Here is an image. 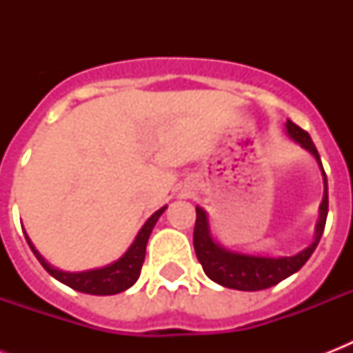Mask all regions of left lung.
Instances as JSON below:
<instances>
[{"instance_id": "left-lung-1", "label": "left lung", "mask_w": 353, "mask_h": 353, "mask_svg": "<svg viewBox=\"0 0 353 353\" xmlns=\"http://www.w3.org/2000/svg\"><path fill=\"white\" fill-rule=\"evenodd\" d=\"M285 132L293 141H296L302 148H306L317 159L319 166L323 170L324 198L321 207H319L315 238L304 251L296 252L293 256H254V254H245V252L229 251L225 247H221L220 243H216L212 234H210L207 212L201 207H196V227H194L196 256H198L199 263L203 265L205 274L223 288L240 291H260L268 290L271 285H276L284 279L296 273L307 262V258L313 254L324 232L326 216H328V181H326V174H324L319 152L312 137H310V133L304 132L301 126H296L295 122H291L290 119L285 122Z\"/></svg>"}]
</instances>
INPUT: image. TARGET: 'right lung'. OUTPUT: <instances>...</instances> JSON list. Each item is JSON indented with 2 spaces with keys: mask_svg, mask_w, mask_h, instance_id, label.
I'll return each mask as SVG.
<instances>
[{
  "mask_svg": "<svg viewBox=\"0 0 353 353\" xmlns=\"http://www.w3.org/2000/svg\"><path fill=\"white\" fill-rule=\"evenodd\" d=\"M165 209L166 207H161L157 212L150 216L146 223L143 225V229L135 236V240L130 245V249L119 260H115L110 265H104V268L80 271V273H68V271H60V269L52 268L51 263L47 262L46 258L36 251V247L32 245L29 236L25 234V238H27L30 251L34 252V256L43 265V269L51 276L60 280L62 284L69 285V288H73L74 291H80V293H88V295H117V293L126 291L128 288H132L137 282L139 274H141V268H143L144 254H146L148 238L152 234L154 225L159 220V216L165 212Z\"/></svg>",
  "mask_w": 353,
  "mask_h": 353,
  "instance_id": "add662e5",
  "label": "right lung"
}]
</instances>
